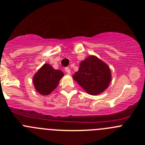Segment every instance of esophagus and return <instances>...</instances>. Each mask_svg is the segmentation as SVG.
Listing matches in <instances>:
<instances>
[{
  "mask_svg": "<svg viewBox=\"0 0 145 145\" xmlns=\"http://www.w3.org/2000/svg\"><path fill=\"white\" fill-rule=\"evenodd\" d=\"M65 71H66V72L68 74V75H70V74H71V71H70V69L69 68V67H66V68H65Z\"/></svg>",
  "mask_w": 145,
  "mask_h": 145,
  "instance_id": "1",
  "label": "esophagus"
}]
</instances>
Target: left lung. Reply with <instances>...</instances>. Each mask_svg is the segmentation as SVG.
Masks as SVG:
<instances>
[{
    "instance_id": "left-lung-1",
    "label": "left lung",
    "mask_w": 145,
    "mask_h": 145,
    "mask_svg": "<svg viewBox=\"0 0 145 145\" xmlns=\"http://www.w3.org/2000/svg\"><path fill=\"white\" fill-rule=\"evenodd\" d=\"M73 79L91 95L106 90L111 81V71L107 64L95 56H89L80 64Z\"/></svg>"
}]
</instances>
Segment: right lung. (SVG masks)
<instances>
[{
    "mask_svg": "<svg viewBox=\"0 0 145 145\" xmlns=\"http://www.w3.org/2000/svg\"><path fill=\"white\" fill-rule=\"evenodd\" d=\"M63 75L62 71L55 70L48 64H44L33 76L35 88L42 95H48L57 88Z\"/></svg>",
    "mask_w": 145,
    "mask_h": 145,
    "instance_id": "obj_1",
    "label": "right lung"
}]
</instances>
